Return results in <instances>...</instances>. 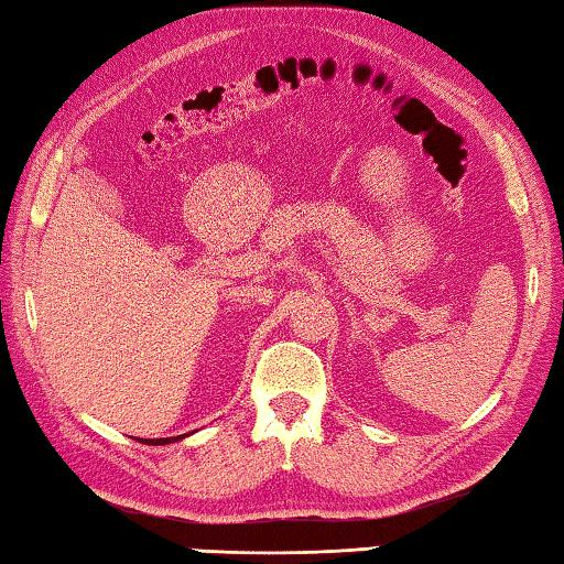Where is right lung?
I'll list each match as a JSON object with an SVG mask.
<instances>
[{"label":"right lung","mask_w":564,"mask_h":564,"mask_svg":"<svg viewBox=\"0 0 564 564\" xmlns=\"http://www.w3.org/2000/svg\"><path fill=\"white\" fill-rule=\"evenodd\" d=\"M183 436H175V438H141V443H148V446H165V443H173V441H181Z\"/></svg>","instance_id":"1"}]
</instances>
